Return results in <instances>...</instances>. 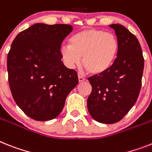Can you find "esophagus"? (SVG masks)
Returning a JSON list of instances; mask_svg holds the SVG:
<instances>
[{
    "label": "esophagus",
    "mask_w": 152,
    "mask_h": 152,
    "mask_svg": "<svg viewBox=\"0 0 152 152\" xmlns=\"http://www.w3.org/2000/svg\"><path fill=\"white\" fill-rule=\"evenodd\" d=\"M78 80H79V82L80 83V82H83V81H85V80H86V79L84 78L82 75L79 74V75H78Z\"/></svg>",
    "instance_id": "34e87169"
}]
</instances>
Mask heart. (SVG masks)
<instances>
[{"label": "heart", "mask_w": 152, "mask_h": 152, "mask_svg": "<svg viewBox=\"0 0 152 152\" xmlns=\"http://www.w3.org/2000/svg\"><path fill=\"white\" fill-rule=\"evenodd\" d=\"M119 43L116 36L103 30L89 28L74 34L69 46L61 48L65 64L72 68L82 57L84 68L91 74H102L110 69L117 58Z\"/></svg>", "instance_id": "1"}]
</instances>
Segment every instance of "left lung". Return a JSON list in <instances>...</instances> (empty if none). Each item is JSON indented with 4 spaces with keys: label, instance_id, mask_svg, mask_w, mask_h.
Here are the masks:
<instances>
[{
    "label": "left lung",
    "instance_id": "1",
    "mask_svg": "<svg viewBox=\"0 0 152 152\" xmlns=\"http://www.w3.org/2000/svg\"><path fill=\"white\" fill-rule=\"evenodd\" d=\"M109 26L115 31L119 43L117 58L107 72L88 78L92 86L88 111L103 124L120 121L134 105L144 70L142 50L135 35L121 25Z\"/></svg>",
    "mask_w": 152,
    "mask_h": 152
}]
</instances>
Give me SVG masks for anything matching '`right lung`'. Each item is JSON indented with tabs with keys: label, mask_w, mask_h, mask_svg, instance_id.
Listing matches in <instances>:
<instances>
[{
	"label": "right lung",
	"mask_w": 152,
	"mask_h": 152,
	"mask_svg": "<svg viewBox=\"0 0 152 152\" xmlns=\"http://www.w3.org/2000/svg\"><path fill=\"white\" fill-rule=\"evenodd\" d=\"M72 31L69 25L37 23L11 44L7 59L10 90L18 106L35 121L56 118L78 84L77 72L61 61V45Z\"/></svg>",
	"instance_id": "1"
}]
</instances>
